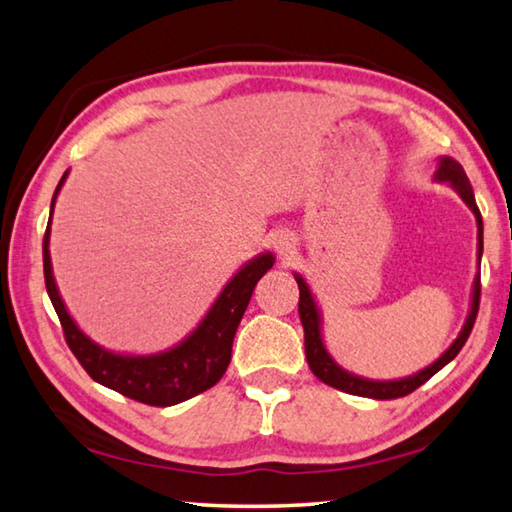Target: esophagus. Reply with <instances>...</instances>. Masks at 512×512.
Wrapping results in <instances>:
<instances>
[{
	"label": "esophagus",
	"mask_w": 512,
	"mask_h": 512,
	"mask_svg": "<svg viewBox=\"0 0 512 512\" xmlns=\"http://www.w3.org/2000/svg\"><path fill=\"white\" fill-rule=\"evenodd\" d=\"M296 246H298L296 237H293L289 230H280L273 237V248H275V253H277V257L282 259V262H287V259L293 257V253H296Z\"/></svg>",
	"instance_id": "34e87169"
}]
</instances>
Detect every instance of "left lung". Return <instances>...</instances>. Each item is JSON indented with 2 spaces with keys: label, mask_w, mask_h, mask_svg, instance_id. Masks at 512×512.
<instances>
[{
  "label": "left lung",
  "mask_w": 512,
  "mask_h": 512,
  "mask_svg": "<svg viewBox=\"0 0 512 512\" xmlns=\"http://www.w3.org/2000/svg\"><path fill=\"white\" fill-rule=\"evenodd\" d=\"M433 180L436 183H447L454 192L463 198V203L470 207L474 219H476V259L481 264V255H483V219L479 207H476L474 201V192L470 180H467L465 171L461 164H458L454 158L449 155H440L438 158V169L433 173ZM300 289V302H298V314H300V323L305 327V352H307V361L309 368L314 375L325 381L327 386L339 388V391L352 393V395H361V397H372V400H395V397H404L413 393L415 388H420L424 381L431 379L440 368H445L449 361H452L470 336L472 327H474V318L476 311H479V296H481V280L479 273L474 277L472 284V296H470V311H467V318L463 323V329L458 332L454 343L440 354V357L431 363V366L422 368L415 372V375L402 377V379H368L361 375H354V372L345 370L343 366L334 361L332 354H329L327 345L323 341V311H320L318 302L311 293V287L307 284L305 277L300 273H293Z\"/></svg>",
  "instance_id": "1"
}]
</instances>
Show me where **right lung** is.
Returning <instances> with one entry per match:
<instances>
[{
	"label": "right lung",
	"instance_id": "1",
	"mask_svg": "<svg viewBox=\"0 0 512 512\" xmlns=\"http://www.w3.org/2000/svg\"><path fill=\"white\" fill-rule=\"evenodd\" d=\"M69 169L63 173L60 183L51 198V212L42 241V262H45V284L51 305L63 325L65 341L81 366L97 384L112 388L121 395L131 397L151 406H173L185 402L189 397L212 388L223 377L230 363L232 341H235L241 316L253 296L255 284L275 264L273 253H259L230 277L219 298L212 302L201 323L189 332L183 341L171 348L153 354H126L112 352L103 345L94 343L76 320L69 316L65 300L60 296L54 266L49 255L51 237V214H54L60 187L65 185Z\"/></svg>",
	"mask_w": 512,
	"mask_h": 512
}]
</instances>
